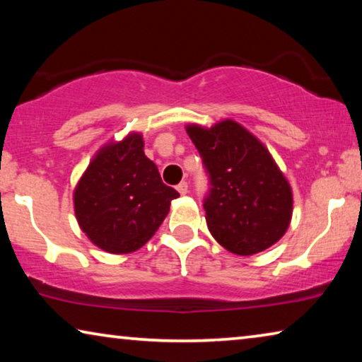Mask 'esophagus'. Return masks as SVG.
Returning a JSON list of instances; mask_svg holds the SVG:
<instances>
[{
    "label": "esophagus",
    "instance_id": "1",
    "mask_svg": "<svg viewBox=\"0 0 362 362\" xmlns=\"http://www.w3.org/2000/svg\"><path fill=\"white\" fill-rule=\"evenodd\" d=\"M177 192L180 194H187L188 193V183L187 182H180L179 185H177Z\"/></svg>",
    "mask_w": 362,
    "mask_h": 362
}]
</instances>
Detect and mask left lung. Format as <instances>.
I'll use <instances>...</instances> for the list:
<instances>
[{
	"mask_svg": "<svg viewBox=\"0 0 362 362\" xmlns=\"http://www.w3.org/2000/svg\"><path fill=\"white\" fill-rule=\"evenodd\" d=\"M185 129L209 174L204 209L211 235L236 255L272 247L289 228L293 198L267 146L233 119Z\"/></svg>",
	"mask_w": 362,
	"mask_h": 362,
	"instance_id": "8db88e82",
	"label": "left lung"
}]
</instances>
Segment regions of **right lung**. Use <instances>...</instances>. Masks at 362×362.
<instances>
[{"instance_id": "1", "label": "right lung", "mask_w": 362, "mask_h": 362, "mask_svg": "<svg viewBox=\"0 0 362 362\" xmlns=\"http://www.w3.org/2000/svg\"><path fill=\"white\" fill-rule=\"evenodd\" d=\"M175 198L179 193L164 185L156 164L145 156L139 132L103 145L73 192L79 228L110 254L142 247Z\"/></svg>"}]
</instances>
